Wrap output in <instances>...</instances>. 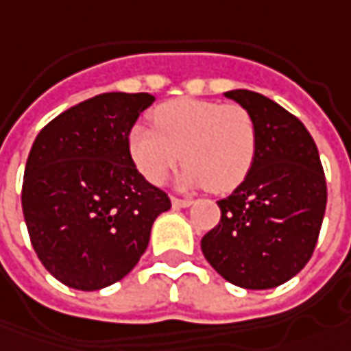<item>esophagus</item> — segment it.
<instances>
[{"instance_id":"1","label":"esophagus","mask_w":351,"mask_h":351,"mask_svg":"<svg viewBox=\"0 0 351 351\" xmlns=\"http://www.w3.org/2000/svg\"><path fill=\"white\" fill-rule=\"evenodd\" d=\"M191 204H193V200L189 199H176V197L171 199V206L173 208H189Z\"/></svg>"}]
</instances>
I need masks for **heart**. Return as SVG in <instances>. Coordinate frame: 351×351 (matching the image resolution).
Listing matches in <instances>:
<instances>
[{
    "label": "heart",
    "instance_id": "heart-1",
    "mask_svg": "<svg viewBox=\"0 0 351 351\" xmlns=\"http://www.w3.org/2000/svg\"><path fill=\"white\" fill-rule=\"evenodd\" d=\"M152 125L128 132V156L152 185H162L180 160L183 187L227 193L241 185L258 151V130L245 106L208 99H176L151 112Z\"/></svg>",
    "mask_w": 351,
    "mask_h": 351
}]
</instances>
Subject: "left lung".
I'll list each match as a JSON object with an SVG mask.
<instances>
[{"label": "left lung", "mask_w": 351, "mask_h": 351, "mask_svg": "<svg viewBox=\"0 0 351 351\" xmlns=\"http://www.w3.org/2000/svg\"><path fill=\"white\" fill-rule=\"evenodd\" d=\"M258 130L245 181L217 200L221 219L200 241L226 281L250 291L275 289L309 262L327 208V183L315 141L296 116L248 89L227 91Z\"/></svg>", "instance_id": "8db88e82"}]
</instances>
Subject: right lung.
Listing matches in <instances>:
<instances>
[{
	"mask_svg": "<svg viewBox=\"0 0 351 351\" xmlns=\"http://www.w3.org/2000/svg\"><path fill=\"white\" fill-rule=\"evenodd\" d=\"M149 93H103L60 112L38 134L23 212L40 262L62 285L99 291L124 279L149 246L168 195L128 156V132Z\"/></svg>",
	"mask_w": 351,
	"mask_h": 351,
	"instance_id": "right-lung-1",
	"label": "right lung"
}]
</instances>
